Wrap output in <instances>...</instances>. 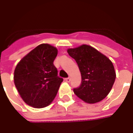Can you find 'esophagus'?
I'll return each mask as SVG.
<instances>
[{
  "instance_id": "obj_1",
  "label": "esophagus",
  "mask_w": 133,
  "mask_h": 133,
  "mask_svg": "<svg viewBox=\"0 0 133 133\" xmlns=\"http://www.w3.org/2000/svg\"><path fill=\"white\" fill-rule=\"evenodd\" d=\"M65 81H66V82H68V83H69L70 81V78H65Z\"/></svg>"
}]
</instances>
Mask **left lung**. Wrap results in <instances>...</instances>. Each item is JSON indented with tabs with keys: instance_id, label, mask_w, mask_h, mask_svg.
<instances>
[{
	"instance_id": "obj_1",
	"label": "left lung",
	"mask_w": 133,
	"mask_h": 133,
	"mask_svg": "<svg viewBox=\"0 0 133 133\" xmlns=\"http://www.w3.org/2000/svg\"><path fill=\"white\" fill-rule=\"evenodd\" d=\"M68 52L76 61L82 78L81 85L73 89L74 93L90 104L103 100L111 90L116 78L110 60L88 45L69 48Z\"/></svg>"
}]
</instances>
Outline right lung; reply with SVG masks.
Returning a JSON list of instances; mask_svg holds the SVG:
<instances>
[{
  "label": "right lung",
  "mask_w": 133,
  "mask_h": 133,
  "mask_svg": "<svg viewBox=\"0 0 133 133\" xmlns=\"http://www.w3.org/2000/svg\"><path fill=\"white\" fill-rule=\"evenodd\" d=\"M58 50L41 44L19 62L14 71V83L28 105L42 108L49 105L57 95L63 79L58 76L53 61Z\"/></svg>",
  "instance_id": "1"
}]
</instances>
